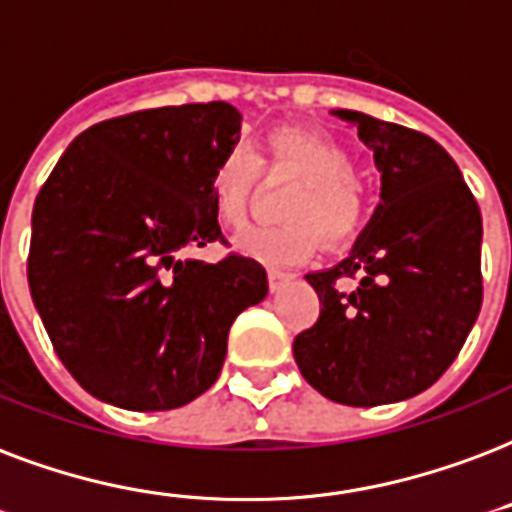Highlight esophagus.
<instances>
[{
    "label": "esophagus",
    "instance_id": "1",
    "mask_svg": "<svg viewBox=\"0 0 512 512\" xmlns=\"http://www.w3.org/2000/svg\"><path fill=\"white\" fill-rule=\"evenodd\" d=\"M292 273L290 271H282V268H268V284H271L273 292H279L284 284L290 282Z\"/></svg>",
    "mask_w": 512,
    "mask_h": 512
}]
</instances>
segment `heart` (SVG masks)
I'll list each match as a JSON object with an SVG mask.
<instances>
[{"label": "heart", "instance_id": "b5f03b06", "mask_svg": "<svg viewBox=\"0 0 512 512\" xmlns=\"http://www.w3.org/2000/svg\"><path fill=\"white\" fill-rule=\"evenodd\" d=\"M260 166L271 174H292L300 185L292 187L282 204V214L290 220L249 230L241 239L247 252L276 265L303 263L314 255L319 236L327 244H341L362 228L368 198L357 177L354 155L330 136L284 126L265 136L260 158L239 142L214 163L209 193L214 220L222 230H241L247 225Z\"/></svg>", "mask_w": 512, "mask_h": 512}]
</instances>
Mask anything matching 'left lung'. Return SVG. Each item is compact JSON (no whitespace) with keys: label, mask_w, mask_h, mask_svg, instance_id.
Returning a JSON list of instances; mask_svg holds the SVG:
<instances>
[{"label":"left lung","mask_w":512,"mask_h":512,"mask_svg":"<svg viewBox=\"0 0 512 512\" xmlns=\"http://www.w3.org/2000/svg\"><path fill=\"white\" fill-rule=\"evenodd\" d=\"M335 115L373 147L381 204L343 263L306 276L322 308L292 354L319 395L373 408L429 389L462 351L483 303V222L432 136L351 109ZM349 278L358 287L341 291Z\"/></svg>","instance_id":"8db88e82"}]
</instances>
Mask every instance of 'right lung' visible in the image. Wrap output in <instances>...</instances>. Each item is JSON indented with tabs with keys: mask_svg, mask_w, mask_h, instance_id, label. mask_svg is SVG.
Instances as JSON below:
<instances>
[{
	"mask_svg": "<svg viewBox=\"0 0 512 512\" xmlns=\"http://www.w3.org/2000/svg\"><path fill=\"white\" fill-rule=\"evenodd\" d=\"M228 101L139 109L77 136L31 212L29 290L58 360L85 392L128 411H169L217 381L230 325L268 292L265 268L228 252L214 163L239 142Z\"/></svg>",
	"mask_w": 512,
	"mask_h": 512,
	"instance_id": "right-lung-1",
	"label": "right lung"
}]
</instances>
